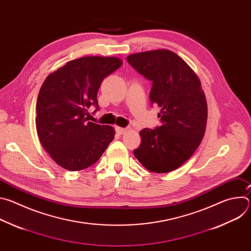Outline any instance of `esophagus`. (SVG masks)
I'll return each mask as SVG.
<instances>
[{
  "instance_id": "obj_1",
  "label": "esophagus",
  "mask_w": 251,
  "mask_h": 251,
  "mask_svg": "<svg viewBox=\"0 0 251 251\" xmlns=\"http://www.w3.org/2000/svg\"><path fill=\"white\" fill-rule=\"evenodd\" d=\"M129 129L128 128H122V127H116V132L118 133V134H120V135H122V134H124V133H126L127 131H128Z\"/></svg>"
}]
</instances>
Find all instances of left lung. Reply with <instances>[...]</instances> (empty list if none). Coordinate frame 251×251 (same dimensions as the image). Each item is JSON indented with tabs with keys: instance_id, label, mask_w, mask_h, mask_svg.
<instances>
[{
	"instance_id": "obj_1",
	"label": "left lung",
	"mask_w": 251,
	"mask_h": 251,
	"mask_svg": "<svg viewBox=\"0 0 251 251\" xmlns=\"http://www.w3.org/2000/svg\"><path fill=\"white\" fill-rule=\"evenodd\" d=\"M127 61L153 82L150 100L161 107L162 125L140 131L142 141L134 156L153 173H169L188 161L203 138L207 106L201 81L188 63L169 50L130 54Z\"/></svg>"
}]
</instances>
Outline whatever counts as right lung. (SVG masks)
<instances>
[{
  "mask_svg": "<svg viewBox=\"0 0 251 251\" xmlns=\"http://www.w3.org/2000/svg\"><path fill=\"white\" fill-rule=\"evenodd\" d=\"M122 65L118 57L84 56L68 61L44 81L35 126L44 149L60 167L80 171L96 163L113 141L112 126L88 121L102 80ZM94 111V112H95Z\"/></svg>",
  "mask_w": 251,
  "mask_h": 251,
  "instance_id": "1",
  "label": "right lung"
}]
</instances>
